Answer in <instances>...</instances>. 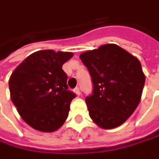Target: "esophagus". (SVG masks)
Here are the masks:
<instances>
[{"mask_svg": "<svg viewBox=\"0 0 159 159\" xmlns=\"http://www.w3.org/2000/svg\"><path fill=\"white\" fill-rule=\"evenodd\" d=\"M74 91L76 92V94H77L78 96H80V89H79V87H76V88L74 89Z\"/></svg>", "mask_w": 159, "mask_h": 159, "instance_id": "1", "label": "esophagus"}]
</instances>
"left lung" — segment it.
<instances>
[{"label":"left lung","instance_id":"1","mask_svg":"<svg viewBox=\"0 0 159 159\" xmlns=\"http://www.w3.org/2000/svg\"><path fill=\"white\" fill-rule=\"evenodd\" d=\"M80 58L93 86L85 98L89 117L106 129L123 124L140 101L146 79L139 61L115 44L86 51Z\"/></svg>","mask_w":159,"mask_h":159}]
</instances>
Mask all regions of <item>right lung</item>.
I'll use <instances>...</instances> for the list:
<instances>
[{
	"mask_svg": "<svg viewBox=\"0 0 159 159\" xmlns=\"http://www.w3.org/2000/svg\"><path fill=\"white\" fill-rule=\"evenodd\" d=\"M72 56L71 52L39 51L28 56L11 74V101L31 128L52 132L68 118L76 94L68 89L62 65Z\"/></svg>",
	"mask_w": 159,
	"mask_h": 159,
	"instance_id": "1",
	"label": "right lung"
}]
</instances>
